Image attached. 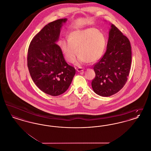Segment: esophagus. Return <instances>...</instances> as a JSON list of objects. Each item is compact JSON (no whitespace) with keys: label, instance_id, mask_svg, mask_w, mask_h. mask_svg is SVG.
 Masks as SVG:
<instances>
[{"label":"esophagus","instance_id":"esophagus-1","mask_svg":"<svg viewBox=\"0 0 151 151\" xmlns=\"http://www.w3.org/2000/svg\"><path fill=\"white\" fill-rule=\"evenodd\" d=\"M76 70H77V71H78V72H83V71H84V68H82V67H79V68H76Z\"/></svg>","mask_w":151,"mask_h":151}]
</instances>
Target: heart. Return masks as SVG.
I'll list each match as a JSON object with an SVG mask.
<instances>
[{"instance_id":"1","label":"heart","mask_w":151,"mask_h":151,"mask_svg":"<svg viewBox=\"0 0 151 151\" xmlns=\"http://www.w3.org/2000/svg\"><path fill=\"white\" fill-rule=\"evenodd\" d=\"M107 43L105 35L95 28H88L71 32L68 41L61 40L59 45L65 60L73 63L77 52L79 54L76 65L88 62H94L102 56Z\"/></svg>"}]
</instances>
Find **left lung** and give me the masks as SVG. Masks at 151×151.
<instances>
[{
  "label": "left lung",
  "mask_w": 151,
  "mask_h": 151,
  "mask_svg": "<svg viewBox=\"0 0 151 151\" xmlns=\"http://www.w3.org/2000/svg\"><path fill=\"white\" fill-rule=\"evenodd\" d=\"M106 51L94 65L96 77L92 80L94 92L109 97L125 85L131 64V47L129 39L113 24H110Z\"/></svg>",
  "instance_id": "obj_1"
}]
</instances>
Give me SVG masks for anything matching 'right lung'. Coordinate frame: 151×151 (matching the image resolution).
Masks as SVG:
<instances>
[{
    "label": "right lung",
    "instance_id": "obj_1",
    "mask_svg": "<svg viewBox=\"0 0 151 151\" xmlns=\"http://www.w3.org/2000/svg\"><path fill=\"white\" fill-rule=\"evenodd\" d=\"M67 19H62L45 25L34 37L28 52V67L31 78L45 93L57 96L65 92L75 75L57 44L60 30Z\"/></svg>",
    "mask_w": 151,
    "mask_h": 151
}]
</instances>
